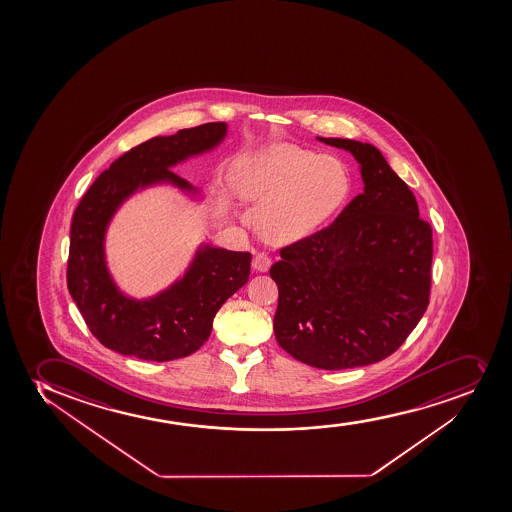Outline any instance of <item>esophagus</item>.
<instances>
[{
    "instance_id": "1",
    "label": "esophagus",
    "mask_w": 512,
    "mask_h": 512,
    "mask_svg": "<svg viewBox=\"0 0 512 512\" xmlns=\"http://www.w3.org/2000/svg\"><path fill=\"white\" fill-rule=\"evenodd\" d=\"M270 257L267 253H257L255 257H253L252 267L257 270V272H267L270 269Z\"/></svg>"
}]
</instances>
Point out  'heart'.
<instances>
[{
	"label": "heart",
	"mask_w": 512,
	"mask_h": 512,
	"mask_svg": "<svg viewBox=\"0 0 512 512\" xmlns=\"http://www.w3.org/2000/svg\"><path fill=\"white\" fill-rule=\"evenodd\" d=\"M230 184L240 198L262 201L260 230L272 242L308 237L350 194V176L340 159L289 143H269L238 157Z\"/></svg>",
	"instance_id": "obj_1"
}]
</instances>
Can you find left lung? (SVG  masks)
I'll return each instance as SVG.
<instances>
[{"instance_id": "8db88e82", "label": "left lung", "mask_w": 512, "mask_h": 512, "mask_svg": "<svg viewBox=\"0 0 512 512\" xmlns=\"http://www.w3.org/2000/svg\"><path fill=\"white\" fill-rule=\"evenodd\" d=\"M319 142L360 165L358 194L325 230L282 248L277 343L299 362L353 369L396 352L428 308L433 231L406 182L370 143Z\"/></svg>"}]
</instances>
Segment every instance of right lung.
Returning <instances> with one entry per match:
<instances>
[{"label":"right lung","mask_w":512,"mask_h":512,"mask_svg":"<svg viewBox=\"0 0 512 512\" xmlns=\"http://www.w3.org/2000/svg\"><path fill=\"white\" fill-rule=\"evenodd\" d=\"M226 132V123H206L150 138L118 157L77 204L67 287L89 330L106 348L152 362L187 357L208 340L226 299L247 284L252 255L209 243L199 245L182 277L145 299L121 291L106 262V231L121 204L162 184L198 198V189L171 169L216 149Z\"/></svg>","instance_id":"1"}]
</instances>
